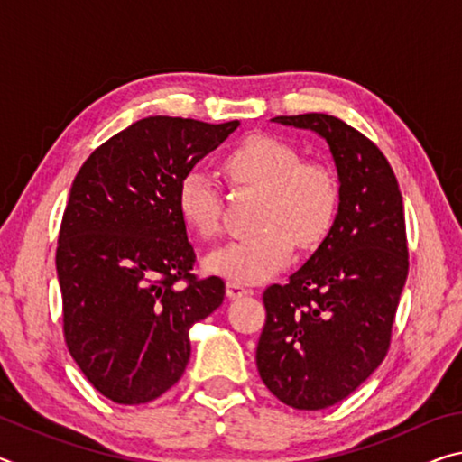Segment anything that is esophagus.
<instances>
[{"label": "esophagus", "instance_id": "1", "mask_svg": "<svg viewBox=\"0 0 462 462\" xmlns=\"http://www.w3.org/2000/svg\"><path fill=\"white\" fill-rule=\"evenodd\" d=\"M226 293H228L230 300H238V297L250 295L253 291H250V289L242 283H234V281H228V283H226Z\"/></svg>", "mask_w": 462, "mask_h": 462}]
</instances>
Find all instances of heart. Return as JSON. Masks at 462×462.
Instances as JSON below:
<instances>
[{"label":"heart","mask_w":462,"mask_h":462,"mask_svg":"<svg viewBox=\"0 0 462 462\" xmlns=\"http://www.w3.org/2000/svg\"><path fill=\"white\" fill-rule=\"evenodd\" d=\"M232 187L263 189L256 230L214 248L206 269L234 283H259L283 269L293 246L314 250L330 236L340 214V185L330 169L301 161L291 144L273 136H248L224 156ZM177 209L187 228L212 238L222 222V193L214 179L191 169L177 187Z\"/></svg>","instance_id":"heart-1"}]
</instances>
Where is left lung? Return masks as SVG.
I'll return each instance as SVG.
<instances>
[{"label": "left lung", "instance_id": "8db88e82", "mask_svg": "<svg viewBox=\"0 0 462 462\" xmlns=\"http://www.w3.org/2000/svg\"><path fill=\"white\" fill-rule=\"evenodd\" d=\"M326 138L340 179V214L314 256L263 293L256 346L264 385L289 408L342 402L387 356L410 269L400 185L373 140L328 114L277 116Z\"/></svg>", "mask_w": 462, "mask_h": 462}]
</instances>
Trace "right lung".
Wrapping results in <instances>:
<instances>
[{
  "label": "right lung",
  "instance_id": "1",
  "mask_svg": "<svg viewBox=\"0 0 462 462\" xmlns=\"http://www.w3.org/2000/svg\"><path fill=\"white\" fill-rule=\"evenodd\" d=\"M236 128L151 116L97 146L75 177L57 246L62 336L107 400L138 405L173 387L189 328L224 301L220 277L191 273L177 187Z\"/></svg>",
  "mask_w": 462,
  "mask_h": 462
}]
</instances>
